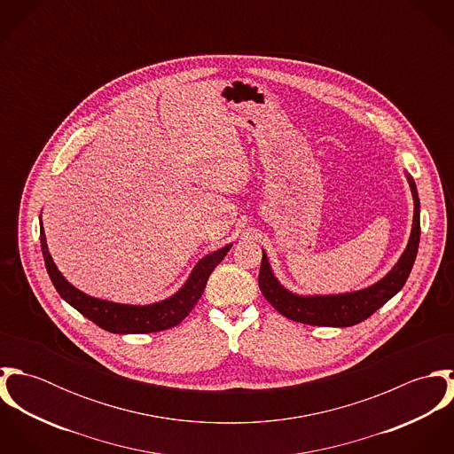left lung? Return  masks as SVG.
<instances>
[{"label": "left lung", "instance_id": "left-lung-1", "mask_svg": "<svg viewBox=\"0 0 454 454\" xmlns=\"http://www.w3.org/2000/svg\"><path fill=\"white\" fill-rule=\"evenodd\" d=\"M407 180L414 199V218H412L411 238L402 257L381 281L353 294L309 295V297L295 295L286 288H283L279 281L274 278L263 252L262 265H260L259 286L267 302L288 320H294L299 324L317 325V326H351L367 320L381 306H385L389 299L395 294H398L405 285L419 247V234H421L419 199H418L414 180L409 175H407Z\"/></svg>", "mask_w": 454, "mask_h": 454}]
</instances>
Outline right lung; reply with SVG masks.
I'll list each match as a JSON object with an SVG mask.
<instances>
[{
  "instance_id": "right-lung-1",
  "label": "right lung",
  "mask_w": 454,
  "mask_h": 454,
  "mask_svg": "<svg viewBox=\"0 0 454 454\" xmlns=\"http://www.w3.org/2000/svg\"><path fill=\"white\" fill-rule=\"evenodd\" d=\"M40 241H42V252H43L47 272L56 290L59 292V295L85 318H89L98 326L114 333H150V332L168 330L171 326L182 324V320L189 317L197 301L200 299L209 274L223 260L232 247V245H227L222 250H216L206 255L204 259L199 260L187 283L173 297L162 302L148 304V306H129V304H117V302L94 299L76 290L73 285L66 281L65 276L58 270L54 260L51 257L43 227L40 229Z\"/></svg>"
}]
</instances>
